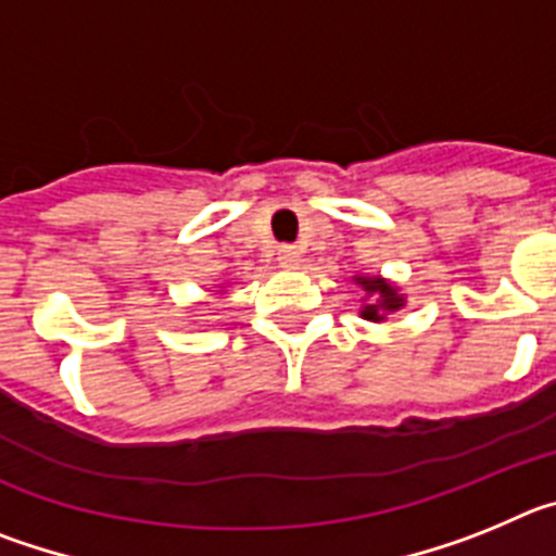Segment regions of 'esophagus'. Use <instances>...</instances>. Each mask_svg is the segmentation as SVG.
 Listing matches in <instances>:
<instances>
[{"mask_svg": "<svg viewBox=\"0 0 556 556\" xmlns=\"http://www.w3.org/2000/svg\"><path fill=\"white\" fill-rule=\"evenodd\" d=\"M303 262V253L301 248H294V244H281L278 248V264H281L283 269H298Z\"/></svg>", "mask_w": 556, "mask_h": 556, "instance_id": "34e87169", "label": "esophagus"}]
</instances>
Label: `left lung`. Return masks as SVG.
<instances>
[{
	"mask_svg": "<svg viewBox=\"0 0 556 556\" xmlns=\"http://www.w3.org/2000/svg\"><path fill=\"white\" fill-rule=\"evenodd\" d=\"M353 283H356L365 298H362V308H358V317L370 323H384L390 314L401 312L406 306V298L401 294V287L390 278H381V275H353Z\"/></svg>",
	"mask_w": 556,
	"mask_h": 556,
	"instance_id": "8db88e82",
	"label": "left lung"
}]
</instances>
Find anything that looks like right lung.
<instances>
[{
    "instance_id": "1",
    "label": "right lung",
    "mask_w": 556,
    "mask_h": 556,
    "mask_svg": "<svg viewBox=\"0 0 556 556\" xmlns=\"http://www.w3.org/2000/svg\"><path fill=\"white\" fill-rule=\"evenodd\" d=\"M223 292H225V287H219V289H217V294H223Z\"/></svg>"
}]
</instances>
